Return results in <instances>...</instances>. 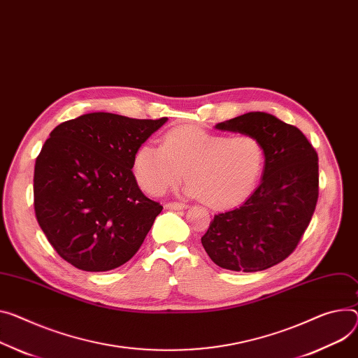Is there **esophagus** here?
I'll use <instances>...</instances> for the list:
<instances>
[{
  "label": "esophagus",
  "instance_id": "1",
  "mask_svg": "<svg viewBox=\"0 0 358 358\" xmlns=\"http://www.w3.org/2000/svg\"><path fill=\"white\" fill-rule=\"evenodd\" d=\"M164 208H166V209H172V210H179V209H186L187 205L179 203V202H168L166 205H164Z\"/></svg>",
  "mask_w": 358,
  "mask_h": 358
}]
</instances>
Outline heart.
I'll use <instances>...</instances> for the list:
<instances>
[{
	"mask_svg": "<svg viewBox=\"0 0 358 358\" xmlns=\"http://www.w3.org/2000/svg\"><path fill=\"white\" fill-rule=\"evenodd\" d=\"M265 166L262 143L251 134H215L199 127H176L162 146L143 145L133 159L137 183L160 195L185 176L183 192L215 209L242 202L255 189Z\"/></svg>",
	"mask_w": 358,
	"mask_h": 358,
	"instance_id": "1",
	"label": "heart"
}]
</instances>
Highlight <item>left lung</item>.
Masks as SVG:
<instances>
[{"instance_id":"1","label":"left lung","mask_w":358,"mask_h":358,"mask_svg":"<svg viewBox=\"0 0 358 358\" xmlns=\"http://www.w3.org/2000/svg\"><path fill=\"white\" fill-rule=\"evenodd\" d=\"M215 127L257 137L265 150V166L248 199L215 215L202 245L224 269H268L294 252L311 222L318 201L317 152L299 129L264 112L245 113Z\"/></svg>"}]
</instances>
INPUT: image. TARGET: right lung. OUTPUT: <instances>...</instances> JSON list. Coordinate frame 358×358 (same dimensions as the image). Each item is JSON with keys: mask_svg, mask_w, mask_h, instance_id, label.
Returning a JSON list of instances; mask_svg holds the SVG:
<instances>
[{"mask_svg": "<svg viewBox=\"0 0 358 358\" xmlns=\"http://www.w3.org/2000/svg\"><path fill=\"white\" fill-rule=\"evenodd\" d=\"M166 122L97 112L50 133L36 160L34 210L64 261L103 272L139 251L163 206L137 186L133 159Z\"/></svg>", "mask_w": 358, "mask_h": 358, "instance_id": "right-lung-1", "label": "right lung"}]
</instances>
